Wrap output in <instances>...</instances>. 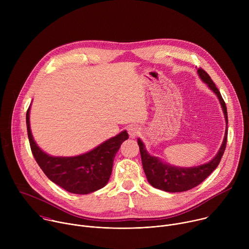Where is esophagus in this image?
<instances>
[{"label":"esophagus","instance_id":"34e87169","mask_svg":"<svg viewBox=\"0 0 249 249\" xmlns=\"http://www.w3.org/2000/svg\"><path fill=\"white\" fill-rule=\"evenodd\" d=\"M128 133H129L130 138H135L138 135H140L141 129L137 125H131V126L128 127Z\"/></svg>","mask_w":249,"mask_h":249}]
</instances>
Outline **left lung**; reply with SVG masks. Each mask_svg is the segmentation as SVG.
Returning <instances> with one entry per match:
<instances>
[{
    "instance_id": "8db88e82",
    "label": "left lung",
    "mask_w": 249,
    "mask_h": 249,
    "mask_svg": "<svg viewBox=\"0 0 249 249\" xmlns=\"http://www.w3.org/2000/svg\"><path fill=\"white\" fill-rule=\"evenodd\" d=\"M197 73L200 79L208 86V88L217 95L221 103L226 124H227L225 137L223 140V143L221 145V148L219 149L217 155L214 158L206 163L192 166V167H180V166L171 165L169 163L162 161L158 157L151 156L146 150L145 144L139 138L138 145L140 148L142 164H143V168L147 176V179L153 187L162 191L175 193V192L187 191L196 187L201 182H203L207 177L216 169L226 150L227 138H228V112H227L226 103L219 89H217L216 85L212 81V79L205 72V71L200 68L198 69Z\"/></svg>"
}]
</instances>
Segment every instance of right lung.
<instances>
[{
	"mask_svg": "<svg viewBox=\"0 0 249 249\" xmlns=\"http://www.w3.org/2000/svg\"><path fill=\"white\" fill-rule=\"evenodd\" d=\"M29 112L30 106L26 112V127L31 152L52 182L74 194H89L107 184L115 155L123 142L129 138L126 130L88 153L75 157H53L43 152L34 141L30 130Z\"/></svg>",
	"mask_w": 249,
	"mask_h": 249,
	"instance_id": "right-lung-1",
	"label": "right lung"
}]
</instances>
